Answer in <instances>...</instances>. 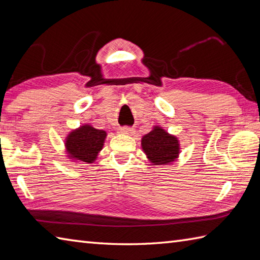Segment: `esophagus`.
<instances>
[{"instance_id":"esophagus-1","label":"esophagus","mask_w":260,"mask_h":260,"mask_svg":"<svg viewBox=\"0 0 260 260\" xmlns=\"http://www.w3.org/2000/svg\"><path fill=\"white\" fill-rule=\"evenodd\" d=\"M120 133L124 135H134L135 134V129L132 128V127H121L120 128Z\"/></svg>"}]
</instances>
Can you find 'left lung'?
<instances>
[{
    "instance_id": "left-lung-1",
    "label": "left lung",
    "mask_w": 260,
    "mask_h": 260,
    "mask_svg": "<svg viewBox=\"0 0 260 260\" xmlns=\"http://www.w3.org/2000/svg\"><path fill=\"white\" fill-rule=\"evenodd\" d=\"M142 150L153 165H169L176 161L180 154L178 137L169 134L161 126H154L153 129L142 137Z\"/></svg>"
}]
</instances>
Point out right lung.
<instances>
[{
    "label": "right lung",
    "mask_w": 260,
    "mask_h": 260,
    "mask_svg": "<svg viewBox=\"0 0 260 260\" xmlns=\"http://www.w3.org/2000/svg\"><path fill=\"white\" fill-rule=\"evenodd\" d=\"M106 136L107 133L103 129L88 124L82 125L71 131L66 137V154L71 161L93 163L103 150Z\"/></svg>",
    "instance_id": "add662e5"
}]
</instances>
